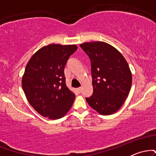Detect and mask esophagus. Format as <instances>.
<instances>
[{"label": "esophagus", "instance_id": "obj_1", "mask_svg": "<svg viewBox=\"0 0 156 156\" xmlns=\"http://www.w3.org/2000/svg\"><path fill=\"white\" fill-rule=\"evenodd\" d=\"M76 91L78 93H80V92H81V87H78V88H77L76 89Z\"/></svg>", "mask_w": 156, "mask_h": 156}]
</instances>
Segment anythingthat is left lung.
<instances>
[{
	"label": "left lung",
	"instance_id": "8db88e82",
	"mask_svg": "<svg viewBox=\"0 0 156 156\" xmlns=\"http://www.w3.org/2000/svg\"><path fill=\"white\" fill-rule=\"evenodd\" d=\"M80 46L91 61L93 94L86 101L100 114H114L121 108L131 88L128 62L115 48L105 42H85Z\"/></svg>",
	"mask_w": 156,
	"mask_h": 156
}]
</instances>
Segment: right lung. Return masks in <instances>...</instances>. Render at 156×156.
<instances>
[{"label": "right lung", "instance_id": "obj_1", "mask_svg": "<svg viewBox=\"0 0 156 156\" xmlns=\"http://www.w3.org/2000/svg\"><path fill=\"white\" fill-rule=\"evenodd\" d=\"M78 47L50 44L38 50L27 64L22 87L30 105L44 117H63L76 95L66 86L64 67Z\"/></svg>", "mask_w": 156, "mask_h": 156}]
</instances>
